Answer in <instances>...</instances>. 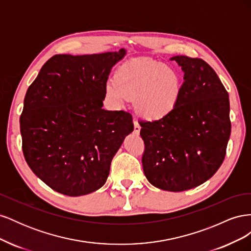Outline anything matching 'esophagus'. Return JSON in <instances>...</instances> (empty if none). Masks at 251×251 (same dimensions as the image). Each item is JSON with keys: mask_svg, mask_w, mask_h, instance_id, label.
Masks as SVG:
<instances>
[{"mask_svg": "<svg viewBox=\"0 0 251 251\" xmlns=\"http://www.w3.org/2000/svg\"><path fill=\"white\" fill-rule=\"evenodd\" d=\"M140 128H141V126L138 124V121L137 120H134V133L136 135H138L140 133Z\"/></svg>", "mask_w": 251, "mask_h": 251, "instance_id": "esophagus-1", "label": "esophagus"}]
</instances>
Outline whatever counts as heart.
<instances>
[{"mask_svg":"<svg viewBox=\"0 0 251 251\" xmlns=\"http://www.w3.org/2000/svg\"><path fill=\"white\" fill-rule=\"evenodd\" d=\"M180 90V76L173 68L151 58H135L120 67L116 80L108 82L107 95L117 103L136 98L140 115L156 119L175 108Z\"/></svg>","mask_w":251,"mask_h":251,"instance_id":"1","label":"heart"}]
</instances>
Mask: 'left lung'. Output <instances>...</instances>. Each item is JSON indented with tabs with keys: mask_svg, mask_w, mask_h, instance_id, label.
<instances>
[{
	"mask_svg": "<svg viewBox=\"0 0 251 251\" xmlns=\"http://www.w3.org/2000/svg\"><path fill=\"white\" fill-rule=\"evenodd\" d=\"M184 72L177 104L165 116L140 121L143 173L151 184L183 192L211 178L223 163L230 136L229 98L202 58L173 57Z\"/></svg>",
	"mask_w": 251,
	"mask_h": 251,
	"instance_id": "left-lung-1",
	"label": "left lung"
}]
</instances>
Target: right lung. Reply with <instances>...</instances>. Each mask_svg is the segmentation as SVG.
<instances>
[{"label":"right lung","instance_id":"1","mask_svg":"<svg viewBox=\"0 0 251 251\" xmlns=\"http://www.w3.org/2000/svg\"><path fill=\"white\" fill-rule=\"evenodd\" d=\"M125 54H56L29 86L20 118L23 154L53 191L77 197L100 188L134 130L131 113L102 109L112 67Z\"/></svg>","mask_w":251,"mask_h":251}]
</instances>
